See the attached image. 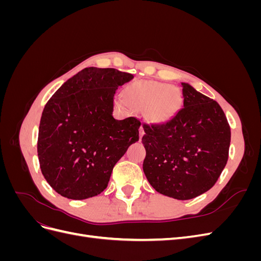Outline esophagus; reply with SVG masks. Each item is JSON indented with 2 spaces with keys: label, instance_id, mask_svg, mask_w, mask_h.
Segmentation results:
<instances>
[{
  "label": "esophagus",
  "instance_id": "1",
  "mask_svg": "<svg viewBox=\"0 0 261 261\" xmlns=\"http://www.w3.org/2000/svg\"><path fill=\"white\" fill-rule=\"evenodd\" d=\"M144 135H145V130L143 128V126H140V128H139V137L143 138Z\"/></svg>",
  "mask_w": 261,
  "mask_h": 261
}]
</instances>
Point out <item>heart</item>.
I'll return each mask as SVG.
<instances>
[{
    "label": "heart",
    "instance_id": "b5f03b06",
    "mask_svg": "<svg viewBox=\"0 0 261 261\" xmlns=\"http://www.w3.org/2000/svg\"><path fill=\"white\" fill-rule=\"evenodd\" d=\"M124 99L126 102L121 99V106L127 103L134 109L146 110L148 120L161 124L176 113L181 96L177 89L168 84L143 81L128 86L124 91Z\"/></svg>",
    "mask_w": 261,
    "mask_h": 261
}]
</instances>
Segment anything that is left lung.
I'll list each match as a JSON object with an SVG mask.
<instances>
[{"label":"left lung","instance_id":"8db88e82","mask_svg":"<svg viewBox=\"0 0 261 261\" xmlns=\"http://www.w3.org/2000/svg\"><path fill=\"white\" fill-rule=\"evenodd\" d=\"M183 108L163 124H144L143 169L155 191L178 200L216 184L228 158L231 128L217 101L181 83Z\"/></svg>","mask_w":261,"mask_h":261}]
</instances>
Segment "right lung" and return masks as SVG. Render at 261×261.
Segmentation results:
<instances>
[{
    "label": "right lung",
    "mask_w": 261,
    "mask_h": 261,
    "mask_svg": "<svg viewBox=\"0 0 261 261\" xmlns=\"http://www.w3.org/2000/svg\"><path fill=\"white\" fill-rule=\"evenodd\" d=\"M115 68L86 67L63 84L45 105L38 158L55 192L82 200L105 191L116 162L139 140L136 117H113L116 89L132 81Z\"/></svg>",
    "instance_id": "right-lung-1"
}]
</instances>
